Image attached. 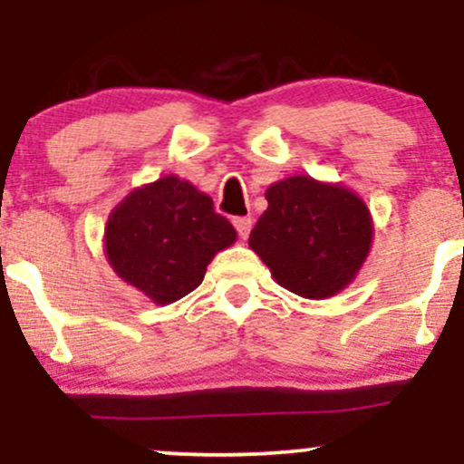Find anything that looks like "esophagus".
<instances>
[{
    "mask_svg": "<svg viewBox=\"0 0 464 464\" xmlns=\"http://www.w3.org/2000/svg\"><path fill=\"white\" fill-rule=\"evenodd\" d=\"M233 225H236L239 237L246 239L250 228H253V218H248V216L246 218H236V220H233Z\"/></svg>",
    "mask_w": 464,
    "mask_h": 464,
    "instance_id": "1",
    "label": "esophagus"
}]
</instances>
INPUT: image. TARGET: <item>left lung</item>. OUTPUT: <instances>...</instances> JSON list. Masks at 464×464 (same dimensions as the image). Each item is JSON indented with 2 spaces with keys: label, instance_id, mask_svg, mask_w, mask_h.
<instances>
[{
  "label": "left lung",
  "instance_id": "obj_1",
  "mask_svg": "<svg viewBox=\"0 0 464 464\" xmlns=\"http://www.w3.org/2000/svg\"><path fill=\"white\" fill-rule=\"evenodd\" d=\"M266 200L268 209L250 231L248 246L276 284L314 301L351 285L372 246L366 202L340 183L307 174L276 180Z\"/></svg>",
  "mask_w": 464,
  "mask_h": 464
}]
</instances>
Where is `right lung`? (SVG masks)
Here are the masks:
<instances>
[{
    "label": "right lung",
    "mask_w": 464,
    "mask_h": 464,
    "mask_svg": "<svg viewBox=\"0 0 464 464\" xmlns=\"http://www.w3.org/2000/svg\"><path fill=\"white\" fill-rule=\"evenodd\" d=\"M237 239L214 200L177 174L132 189L109 214L104 255L121 281L157 305L202 284L216 253Z\"/></svg>",
    "instance_id": "obj_1"
}]
</instances>
